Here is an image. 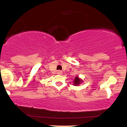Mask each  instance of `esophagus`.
<instances>
[{
  "mask_svg": "<svg viewBox=\"0 0 127 127\" xmlns=\"http://www.w3.org/2000/svg\"><path fill=\"white\" fill-rule=\"evenodd\" d=\"M57 73L58 74V75H62V72L61 70H58L57 72Z\"/></svg>",
  "mask_w": 127,
  "mask_h": 127,
  "instance_id": "esophagus-1",
  "label": "esophagus"
}]
</instances>
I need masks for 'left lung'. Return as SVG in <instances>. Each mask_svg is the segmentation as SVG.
I'll use <instances>...</instances> for the list:
<instances>
[{"label": "left lung", "mask_w": 127, "mask_h": 127, "mask_svg": "<svg viewBox=\"0 0 127 127\" xmlns=\"http://www.w3.org/2000/svg\"><path fill=\"white\" fill-rule=\"evenodd\" d=\"M73 82H74L73 85L76 86V85H78L79 84H81V83L82 82V81L81 79H80L78 78V76H76L75 78V79H74Z\"/></svg>", "instance_id": "1"}]
</instances>
